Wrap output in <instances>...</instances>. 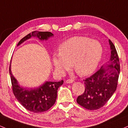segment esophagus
I'll return each instance as SVG.
<instances>
[{
	"label": "esophagus",
	"mask_w": 128,
	"mask_h": 128,
	"mask_svg": "<svg viewBox=\"0 0 128 128\" xmlns=\"http://www.w3.org/2000/svg\"><path fill=\"white\" fill-rule=\"evenodd\" d=\"M74 80H72V79H69V80H67L66 81V82L67 84H70V83H72L73 82H74Z\"/></svg>",
	"instance_id": "obj_1"
}]
</instances>
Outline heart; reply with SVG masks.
<instances>
[{"mask_svg":"<svg viewBox=\"0 0 128 128\" xmlns=\"http://www.w3.org/2000/svg\"><path fill=\"white\" fill-rule=\"evenodd\" d=\"M103 54V47L98 40L84 36H74L62 43L59 53H54L52 62L60 74H64L73 67L81 76L93 73Z\"/></svg>","mask_w":128,"mask_h":128,"instance_id":"obj_1","label":"heart"}]
</instances>
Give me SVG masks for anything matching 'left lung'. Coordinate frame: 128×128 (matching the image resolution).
<instances>
[{
  "label": "left lung",
  "mask_w": 128,
  "mask_h": 128,
  "mask_svg": "<svg viewBox=\"0 0 128 128\" xmlns=\"http://www.w3.org/2000/svg\"><path fill=\"white\" fill-rule=\"evenodd\" d=\"M109 61L84 81L85 90L77 98V103L88 110L103 106L116 92L120 75V62L114 45L109 39Z\"/></svg>",
  "instance_id": "1"
}]
</instances>
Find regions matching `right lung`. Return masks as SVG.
<instances>
[{
    "label": "right lung",
    "instance_id": "obj_1",
    "mask_svg": "<svg viewBox=\"0 0 128 128\" xmlns=\"http://www.w3.org/2000/svg\"><path fill=\"white\" fill-rule=\"evenodd\" d=\"M53 36L49 32H33L23 38L18 43V46L32 37H36L40 40H47ZM12 62V61H11ZM10 74L12 81V92L15 97L25 109L34 113L47 111L55 103L58 88L62 85L64 81L53 82L45 81L44 83L38 88H27L21 86L14 78L11 70Z\"/></svg>",
    "mask_w": 128,
    "mask_h": 128
}]
</instances>
